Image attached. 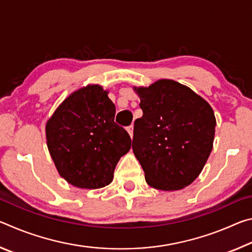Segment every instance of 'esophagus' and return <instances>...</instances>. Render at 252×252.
<instances>
[{"label": "esophagus", "instance_id": "obj_1", "mask_svg": "<svg viewBox=\"0 0 252 252\" xmlns=\"http://www.w3.org/2000/svg\"><path fill=\"white\" fill-rule=\"evenodd\" d=\"M126 131L129 132V134H130V136L132 138V136H133V126H126Z\"/></svg>", "mask_w": 252, "mask_h": 252}]
</instances>
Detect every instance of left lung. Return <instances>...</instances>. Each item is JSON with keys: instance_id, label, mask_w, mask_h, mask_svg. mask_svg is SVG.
<instances>
[{"instance_id": "1", "label": "left lung", "mask_w": 252, "mask_h": 252, "mask_svg": "<svg viewBox=\"0 0 252 252\" xmlns=\"http://www.w3.org/2000/svg\"><path fill=\"white\" fill-rule=\"evenodd\" d=\"M135 90L143 116L134 121L132 149L147 183L164 191L189 186L212 150L213 110L191 89L172 80Z\"/></svg>"}]
</instances>
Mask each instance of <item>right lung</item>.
Wrapping results in <instances>:
<instances>
[{
	"label": "right lung",
	"instance_id": "obj_1",
	"mask_svg": "<svg viewBox=\"0 0 252 252\" xmlns=\"http://www.w3.org/2000/svg\"><path fill=\"white\" fill-rule=\"evenodd\" d=\"M116 106L100 85L66 97L46 123L50 155L60 176L78 188L97 189L112 181L131 138L114 122Z\"/></svg>",
	"mask_w": 252,
	"mask_h": 252
}]
</instances>
